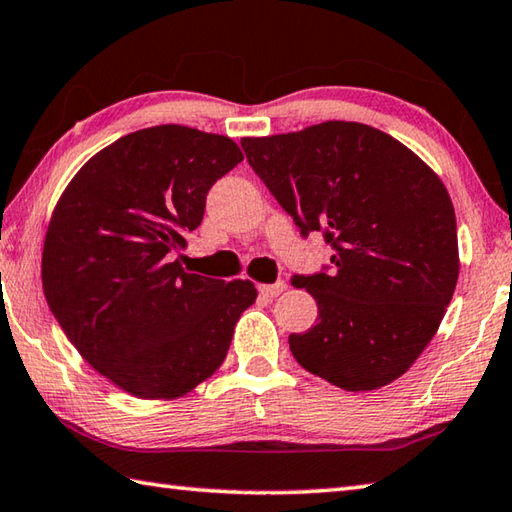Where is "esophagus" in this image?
<instances>
[{
  "instance_id": "esophagus-1",
  "label": "esophagus",
  "mask_w": 512,
  "mask_h": 512,
  "mask_svg": "<svg viewBox=\"0 0 512 512\" xmlns=\"http://www.w3.org/2000/svg\"><path fill=\"white\" fill-rule=\"evenodd\" d=\"M258 292H260V296L274 298V296H278V294H283V292H285V283H283V281H278V283H274V285H260V287H258Z\"/></svg>"
}]
</instances>
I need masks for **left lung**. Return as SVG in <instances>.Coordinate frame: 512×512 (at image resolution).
I'll use <instances>...</instances> for the list:
<instances>
[{"instance_id":"obj_1","label":"left lung","mask_w":512,"mask_h":512,"mask_svg":"<svg viewBox=\"0 0 512 512\" xmlns=\"http://www.w3.org/2000/svg\"><path fill=\"white\" fill-rule=\"evenodd\" d=\"M249 165L301 234L323 231L334 272L294 276L318 305L294 359L347 392L406 374L437 334L459 278L455 207L439 176L361 122L243 138Z\"/></svg>"}]
</instances>
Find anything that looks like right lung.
Wrapping results in <instances>:
<instances>
[{
    "mask_svg": "<svg viewBox=\"0 0 512 512\" xmlns=\"http://www.w3.org/2000/svg\"><path fill=\"white\" fill-rule=\"evenodd\" d=\"M243 160L218 133L160 124L115 140L57 200L42 287L82 359L138 399H178L223 365L252 281L191 274L176 258L207 191Z\"/></svg>",
    "mask_w": 512,
    "mask_h": 512,
    "instance_id": "right-lung-1",
    "label": "right lung"
}]
</instances>
